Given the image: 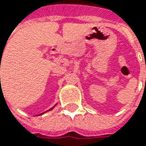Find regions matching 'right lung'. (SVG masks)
I'll return each mask as SVG.
<instances>
[{"label":"right lung","mask_w":146,"mask_h":146,"mask_svg":"<svg viewBox=\"0 0 146 146\" xmlns=\"http://www.w3.org/2000/svg\"><path fill=\"white\" fill-rule=\"evenodd\" d=\"M1 56H2V55H1ZM0 79H1V78H0ZM56 106V105H55L54 106H52V107H51L50 109H49L48 111H44V112H42V113H40V114H39V115H37V116H40V115H42V114H44V113H45V112H47V111H51V110H52V109H53V108H54V107H55Z\"/></svg>","instance_id":"add662e5"}]
</instances>
